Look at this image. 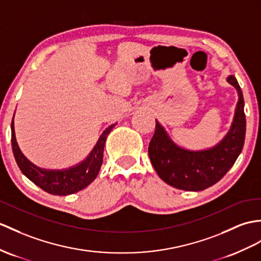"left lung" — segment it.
Masks as SVG:
<instances>
[{"mask_svg":"<svg viewBox=\"0 0 261 261\" xmlns=\"http://www.w3.org/2000/svg\"><path fill=\"white\" fill-rule=\"evenodd\" d=\"M227 81L236 88L239 98L229 132L214 147L197 151L181 148L156 120L148 155L158 176L168 185L188 192L204 190L219 181L240 155L246 135L245 100L236 77L229 75Z\"/></svg>","mask_w":261,"mask_h":261,"instance_id":"1","label":"left lung"}]
</instances>
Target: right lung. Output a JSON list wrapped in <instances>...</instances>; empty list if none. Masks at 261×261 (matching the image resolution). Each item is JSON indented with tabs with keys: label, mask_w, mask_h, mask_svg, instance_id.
Wrapping results in <instances>:
<instances>
[{
	"label": "right lung",
	"mask_w": 261,
	"mask_h": 261,
	"mask_svg": "<svg viewBox=\"0 0 261 261\" xmlns=\"http://www.w3.org/2000/svg\"><path fill=\"white\" fill-rule=\"evenodd\" d=\"M115 125L116 124H113L107 127L98 138L90 155L81 164L65 169H45L37 167L23 155L16 142L14 122L12 120V148H13L17 166L31 181H33L36 186L50 195L66 196L77 193L87 187L96 178L101 164H103V152L107 135L110 134Z\"/></svg>",
	"instance_id": "right-lung-1"
}]
</instances>
